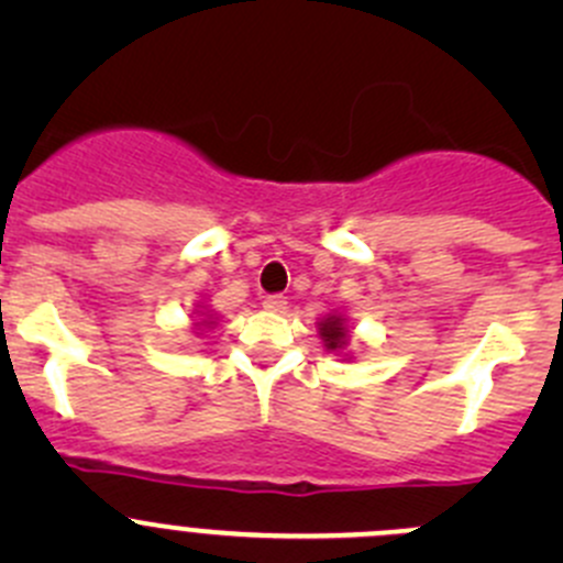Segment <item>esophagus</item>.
I'll return each instance as SVG.
<instances>
[{
    "mask_svg": "<svg viewBox=\"0 0 563 563\" xmlns=\"http://www.w3.org/2000/svg\"><path fill=\"white\" fill-rule=\"evenodd\" d=\"M286 308L288 299L283 297V294H269V297H264V310H269V313H283Z\"/></svg>",
    "mask_w": 563,
    "mask_h": 563,
    "instance_id": "obj_1",
    "label": "esophagus"
}]
</instances>
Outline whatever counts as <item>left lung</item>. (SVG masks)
<instances>
[{"instance_id": "left-lung-1", "label": "left lung", "mask_w": 563, "mask_h": 563, "mask_svg": "<svg viewBox=\"0 0 563 563\" xmlns=\"http://www.w3.org/2000/svg\"><path fill=\"white\" fill-rule=\"evenodd\" d=\"M318 334H321L327 349H340V345H345V334H349V329H345V321L340 316H327L321 323H318Z\"/></svg>"}]
</instances>
